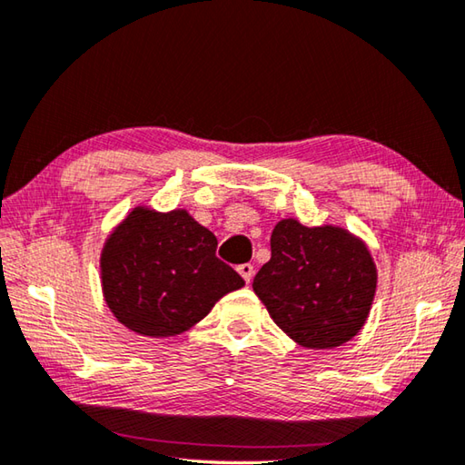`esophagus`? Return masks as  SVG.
I'll return each mask as SVG.
<instances>
[{
  "instance_id": "34e87169",
  "label": "esophagus",
  "mask_w": 465,
  "mask_h": 465,
  "mask_svg": "<svg viewBox=\"0 0 465 465\" xmlns=\"http://www.w3.org/2000/svg\"><path fill=\"white\" fill-rule=\"evenodd\" d=\"M238 272H240V276L245 280V284H250L252 278H253V266H252V263H242V266H238Z\"/></svg>"
}]
</instances>
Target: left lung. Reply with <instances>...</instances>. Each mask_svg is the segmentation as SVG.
<instances>
[{
	"mask_svg": "<svg viewBox=\"0 0 465 465\" xmlns=\"http://www.w3.org/2000/svg\"><path fill=\"white\" fill-rule=\"evenodd\" d=\"M270 248L252 288L290 339L318 351L361 332L377 292V263L357 233L284 217L272 230Z\"/></svg>",
	"mask_w": 465,
	"mask_h": 465,
	"instance_id": "8db88e82",
	"label": "left lung"
}]
</instances>
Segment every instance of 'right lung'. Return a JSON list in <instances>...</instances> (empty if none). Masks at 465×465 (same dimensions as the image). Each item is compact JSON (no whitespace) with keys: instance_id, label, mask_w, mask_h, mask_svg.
Listing matches in <instances>:
<instances>
[{"instance_id":"add662e5","label":"right lung","mask_w":465,"mask_h":465,"mask_svg":"<svg viewBox=\"0 0 465 465\" xmlns=\"http://www.w3.org/2000/svg\"><path fill=\"white\" fill-rule=\"evenodd\" d=\"M215 235L187 209L159 212L136 203L100 250L108 311L139 336L183 334L243 286L238 272L215 258Z\"/></svg>"}]
</instances>
